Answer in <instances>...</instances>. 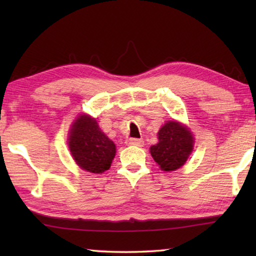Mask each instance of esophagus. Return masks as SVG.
<instances>
[{"mask_svg": "<svg viewBox=\"0 0 256 256\" xmlns=\"http://www.w3.org/2000/svg\"><path fill=\"white\" fill-rule=\"evenodd\" d=\"M128 146H142L144 144V141L141 140V138H128Z\"/></svg>", "mask_w": 256, "mask_h": 256, "instance_id": "obj_1", "label": "esophagus"}]
</instances>
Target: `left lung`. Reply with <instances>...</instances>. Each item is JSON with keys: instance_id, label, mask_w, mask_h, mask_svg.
Segmentation results:
<instances>
[{"instance_id": "8db88e82", "label": "left lung", "mask_w": 256, "mask_h": 256, "mask_svg": "<svg viewBox=\"0 0 256 256\" xmlns=\"http://www.w3.org/2000/svg\"><path fill=\"white\" fill-rule=\"evenodd\" d=\"M157 144L150 146V154L160 170L174 172L186 162L193 151L194 138L185 125L168 120L158 132Z\"/></svg>"}]
</instances>
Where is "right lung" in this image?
Here are the masks:
<instances>
[{
	"mask_svg": "<svg viewBox=\"0 0 256 256\" xmlns=\"http://www.w3.org/2000/svg\"><path fill=\"white\" fill-rule=\"evenodd\" d=\"M68 134V149L81 170L94 174L110 170L116 146L102 131L96 120L86 114L78 116Z\"/></svg>",
	"mask_w": 256,
	"mask_h": 256,
	"instance_id": "1",
	"label": "right lung"
}]
</instances>
